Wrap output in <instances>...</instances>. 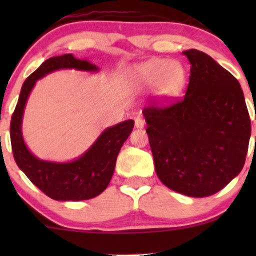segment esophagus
I'll list each match as a JSON object with an SVG mask.
<instances>
[{
  "instance_id": "esophagus-1",
  "label": "esophagus",
  "mask_w": 256,
  "mask_h": 256,
  "mask_svg": "<svg viewBox=\"0 0 256 256\" xmlns=\"http://www.w3.org/2000/svg\"><path fill=\"white\" fill-rule=\"evenodd\" d=\"M134 126H136L137 128H144V120L140 118V116H137V118L134 119Z\"/></svg>"
}]
</instances>
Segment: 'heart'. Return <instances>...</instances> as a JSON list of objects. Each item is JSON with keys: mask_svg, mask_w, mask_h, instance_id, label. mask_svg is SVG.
Segmentation results:
<instances>
[{"mask_svg": "<svg viewBox=\"0 0 256 256\" xmlns=\"http://www.w3.org/2000/svg\"><path fill=\"white\" fill-rule=\"evenodd\" d=\"M134 78L146 88L158 84L161 95L170 98L178 90L183 79V71L166 58H152L138 67L134 71Z\"/></svg>", "mask_w": 256, "mask_h": 256, "instance_id": "b5f03b06", "label": "heart"}]
</instances>
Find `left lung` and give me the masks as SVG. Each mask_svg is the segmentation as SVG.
Segmentation results:
<instances>
[{
  "mask_svg": "<svg viewBox=\"0 0 256 256\" xmlns=\"http://www.w3.org/2000/svg\"><path fill=\"white\" fill-rule=\"evenodd\" d=\"M190 62L186 94L143 116L158 179L179 194L206 198L242 171L250 119L236 78L204 52H183Z\"/></svg>",
  "mask_w": 256,
  "mask_h": 256,
  "instance_id": "left-lung-1",
  "label": "left lung"
}]
</instances>
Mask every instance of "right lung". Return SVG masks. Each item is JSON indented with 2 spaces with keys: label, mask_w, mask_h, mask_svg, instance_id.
<instances>
[{
  "label": "right lung",
  "mask_w": 256,
  "mask_h": 256,
  "mask_svg": "<svg viewBox=\"0 0 256 256\" xmlns=\"http://www.w3.org/2000/svg\"><path fill=\"white\" fill-rule=\"evenodd\" d=\"M58 70H77L98 73L100 68L86 58L64 54L46 60L28 76L20 91L19 100L10 120V142L14 158L26 177L46 196L56 201H82L95 198L110 184L116 161L122 144L134 128L128 119L104 128L95 142L80 156L71 161L42 160L31 152L22 136V118L28 96L36 82Z\"/></svg>",
  "instance_id": "right-lung-1"
}]
</instances>
